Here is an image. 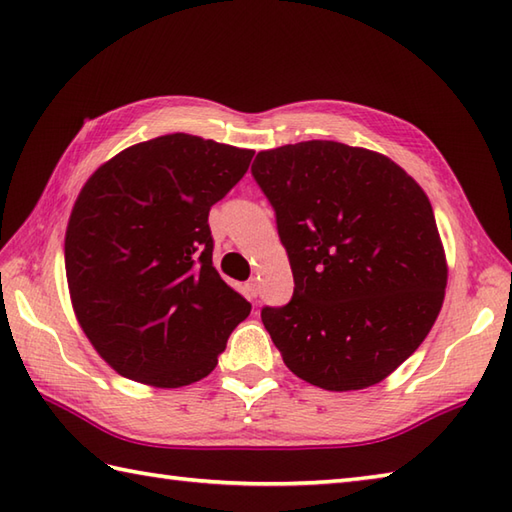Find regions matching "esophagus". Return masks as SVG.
<instances>
[{"instance_id": "34e87169", "label": "esophagus", "mask_w": 512, "mask_h": 512, "mask_svg": "<svg viewBox=\"0 0 512 512\" xmlns=\"http://www.w3.org/2000/svg\"><path fill=\"white\" fill-rule=\"evenodd\" d=\"M246 295L248 297H253V299H257V295H259V281L257 279H250V281H246Z\"/></svg>"}]
</instances>
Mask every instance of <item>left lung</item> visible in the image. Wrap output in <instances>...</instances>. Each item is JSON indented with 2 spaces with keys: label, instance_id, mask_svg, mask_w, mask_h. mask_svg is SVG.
Returning a JSON list of instances; mask_svg holds the SVG:
<instances>
[{
  "label": "left lung",
  "instance_id": "obj_1",
  "mask_svg": "<svg viewBox=\"0 0 512 512\" xmlns=\"http://www.w3.org/2000/svg\"><path fill=\"white\" fill-rule=\"evenodd\" d=\"M295 292L262 321L292 374L328 391L376 385L436 323L447 259L418 182L376 151L306 140L259 151Z\"/></svg>",
  "mask_w": 512,
  "mask_h": 512
}]
</instances>
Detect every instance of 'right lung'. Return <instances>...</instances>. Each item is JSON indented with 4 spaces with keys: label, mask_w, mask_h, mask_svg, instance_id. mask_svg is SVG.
Instances as JSON below:
<instances>
[{
    "label": "right lung",
    "mask_w": 512,
    "mask_h": 512,
    "mask_svg": "<svg viewBox=\"0 0 512 512\" xmlns=\"http://www.w3.org/2000/svg\"><path fill=\"white\" fill-rule=\"evenodd\" d=\"M255 151L167 134L107 160L65 231L72 306L118 374L154 387L209 376L250 303L213 266L209 211Z\"/></svg>",
    "instance_id": "add662e5"
}]
</instances>
